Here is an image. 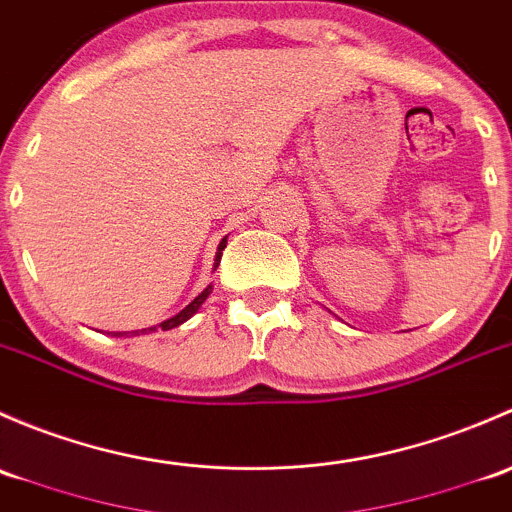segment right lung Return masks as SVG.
Returning a JSON list of instances; mask_svg holds the SVG:
<instances>
[{
    "label": "right lung",
    "instance_id": "add662e5",
    "mask_svg": "<svg viewBox=\"0 0 512 512\" xmlns=\"http://www.w3.org/2000/svg\"><path fill=\"white\" fill-rule=\"evenodd\" d=\"M224 249H226V239H221V244H219V249H217V256H214V271H217V266H219V261H221V251H224ZM212 288H214V286H212V283H209V286L204 288V291L199 293L197 298H194L192 303L187 305V308L179 310L175 318H170V320H165V323H160V328H162V330H172V328H177V325L187 323V320L192 318V315L197 313L199 308H202V303L209 298V293H212ZM152 330H157V328H145V330H140V333H152ZM133 333L140 335L138 330H133ZM118 335H120V333H118Z\"/></svg>",
    "mask_w": 512,
    "mask_h": 512
}]
</instances>
